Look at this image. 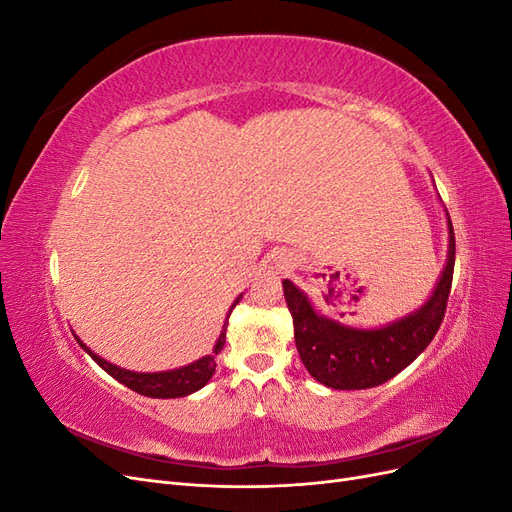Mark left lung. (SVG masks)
Returning a JSON list of instances; mask_svg holds the SVG:
<instances>
[{
  "mask_svg": "<svg viewBox=\"0 0 512 512\" xmlns=\"http://www.w3.org/2000/svg\"><path fill=\"white\" fill-rule=\"evenodd\" d=\"M446 222L448 252L436 288L421 307L382 327H348L320 314L299 286L282 282L299 356L320 384L339 391L371 389L397 376L431 344L444 320L455 269V232L451 218Z\"/></svg>",
  "mask_w": 512,
  "mask_h": 512,
  "instance_id": "8db88e82",
  "label": "left lung"
}]
</instances>
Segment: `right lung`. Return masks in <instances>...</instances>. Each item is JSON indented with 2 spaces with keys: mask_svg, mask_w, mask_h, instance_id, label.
<instances>
[{
  "mask_svg": "<svg viewBox=\"0 0 512 512\" xmlns=\"http://www.w3.org/2000/svg\"><path fill=\"white\" fill-rule=\"evenodd\" d=\"M243 294H239V297L235 299V303L230 305L228 314H226V322L222 327V333L218 337V342H215L213 346V352L211 354H205L200 356L198 361L190 363V365H183V367H177V369H168V371H153V374H149V371H132V369H123L119 365H113L108 363L106 359H102V356H98L94 350H89L79 335H74L76 342L81 344V348L94 359L108 376H113L117 382H121L123 386H128V389L141 393L145 397H156V399H175V397H185V395H192L196 393L198 389H203V386L211 380L213 371H215V356H218L226 344V327H228V316L232 309H235V305L241 301Z\"/></svg>",
  "mask_w": 512,
  "mask_h": 512,
  "instance_id": "right-lung-1",
  "label": "right lung"
}]
</instances>
